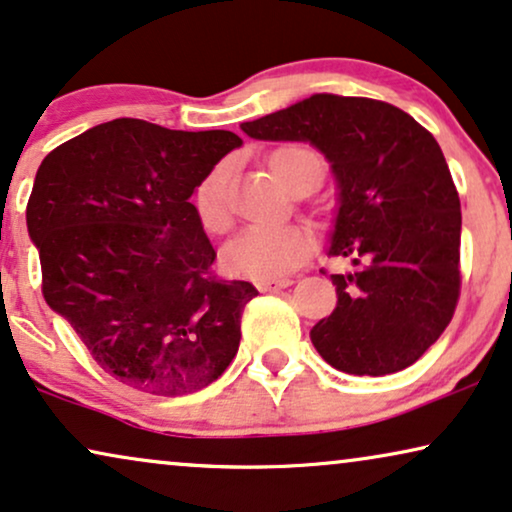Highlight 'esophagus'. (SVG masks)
Returning a JSON list of instances; mask_svg holds the SVG:
<instances>
[{
    "mask_svg": "<svg viewBox=\"0 0 512 512\" xmlns=\"http://www.w3.org/2000/svg\"><path fill=\"white\" fill-rule=\"evenodd\" d=\"M288 285H292L290 278H262V281H257V290H260V292H274V290L288 288Z\"/></svg>",
    "mask_w": 512,
    "mask_h": 512,
    "instance_id": "1",
    "label": "esophagus"
}]
</instances>
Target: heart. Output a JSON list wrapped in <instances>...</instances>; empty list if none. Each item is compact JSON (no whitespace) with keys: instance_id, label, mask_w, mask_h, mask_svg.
I'll return each mask as SVG.
<instances>
[{"instance_id":"1","label":"heart","mask_w":512,"mask_h":512,"mask_svg":"<svg viewBox=\"0 0 512 512\" xmlns=\"http://www.w3.org/2000/svg\"><path fill=\"white\" fill-rule=\"evenodd\" d=\"M271 170L285 187L292 189L309 168L323 175V163L311 149L285 147L271 156ZM229 163L222 161L208 170L196 187L194 203L203 227L213 234H222L231 224L227 203ZM316 238L304 224H276V227L243 229L222 252V264L229 274L243 278H278L290 274L309 260Z\"/></svg>"}]
</instances>
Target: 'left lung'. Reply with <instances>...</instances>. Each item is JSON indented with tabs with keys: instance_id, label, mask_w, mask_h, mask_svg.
Listing matches in <instances>:
<instances>
[{
	"instance_id": "obj_1",
	"label": "left lung",
	"mask_w": 512,
	"mask_h": 512,
	"mask_svg": "<svg viewBox=\"0 0 512 512\" xmlns=\"http://www.w3.org/2000/svg\"><path fill=\"white\" fill-rule=\"evenodd\" d=\"M255 140L309 142L330 161L337 217L327 255L337 306L311 327L316 351L346 374L405 370L438 342L459 302L461 203L442 149L403 109L316 93L245 121Z\"/></svg>"
}]
</instances>
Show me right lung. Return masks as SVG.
<instances>
[{
    "mask_svg": "<svg viewBox=\"0 0 512 512\" xmlns=\"http://www.w3.org/2000/svg\"><path fill=\"white\" fill-rule=\"evenodd\" d=\"M241 145L231 131L114 119L39 166L27 231L44 299L121 384L175 398L213 384L234 360L257 290L215 274V248L189 199Z\"/></svg>",
    "mask_w": 512,
    "mask_h": 512,
    "instance_id": "1",
    "label": "right lung"
}]
</instances>
